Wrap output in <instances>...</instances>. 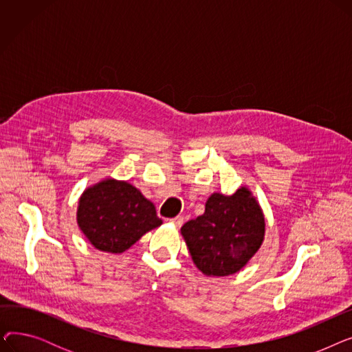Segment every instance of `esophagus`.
Returning a JSON list of instances; mask_svg holds the SVG:
<instances>
[{
    "label": "esophagus",
    "mask_w": 352,
    "mask_h": 352,
    "mask_svg": "<svg viewBox=\"0 0 352 352\" xmlns=\"http://www.w3.org/2000/svg\"><path fill=\"white\" fill-rule=\"evenodd\" d=\"M170 223H173L175 227H181L182 223H184V217L182 215H177V217L170 219Z\"/></svg>",
    "instance_id": "obj_1"
}]
</instances>
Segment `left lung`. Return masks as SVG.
<instances>
[{"label":"left lung","mask_w":352,"mask_h":352,"mask_svg":"<svg viewBox=\"0 0 352 352\" xmlns=\"http://www.w3.org/2000/svg\"><path fill=\"white\" fill-rule=\"evenodd\" d=\"M264 232V215L247 188L228 197L212 194L206 212L181 228L194 264L211 276L241 270L261 247Z\"/></svg>","instance_id":"8db88e82"}]
</instances>
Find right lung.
<instances>
[{
    "mask_svg": "<svg viewBox=\"0 0 352 352\" xmlns=\"http://www.w3.org/2000/svg\"><path fill=\"white\" fill-rule=\"evenodd\" d=\"M77 221L100 251L120 254L162 224L155 207L131 184L105 179L80 198Z\"/></svg>",
    "mask_w": 352,
    "mask_h": 352,
    "instance_id": "right-lung-1",
    "label": "right lung"
}]
</instances>
